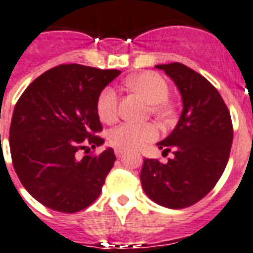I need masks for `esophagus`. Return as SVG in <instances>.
Here are the masks:
<instances>
[{"label": "esophagus", "instance_id": "obj_1", "mask_svg": "<svg viewBox=\"0 0 253 253\" xmlns=\"http://www.w3.org/2000/svg\"><path fill=\"white\" fill-rule=\"evenodd\" d=\"M114 153H116L117 157H122V156L125 155V151H123V149H120V148H116V149H114Z\"/></svg>", "mask_w": 253, "mask_h": 253}]
</instances>
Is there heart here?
Returning <instances> with one entry per match:
<instances>
[{"mask_svg":"<svg viewBox=\"0 0 253 253\" xmlns=\"http://www.w3.org/2000/svg\"><path fill=\"white\" fill-rule=\"evenodd\" d=\"M131 89L140 93L151 104V110L157 118L166 120L173 114V108L168 101L169 84L160 74L144 71L126 80ZM98 118L104 123H113L118 117V94L113 87H105L100 92L96 101ZM159 135L153 123L126 122L116 127L109 133V141L120 149H137L148 141L155 140Z\"/></svg>","mask_w":253,"mask_h":253,"instance_id":"1","label":"heart"}]
</instances>
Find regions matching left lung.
<instances>
[{
  "label": "left lung",
  "mask_w": 253,
  "mask_h": 253,
  "mask_svg": "<svg viewBox=\"0 0 253 253\" xmlns=\"http://www.w3.org/2000/svg\"><path fill=\"white\" fill-rule=\"evenodd\" d=\"M179 88L183 110L174 131L160 141L162 164L144 159L140 182L148 198L170 209H183L205 198L217 184L230 157L233 122L226 104L209 80L179 62L157 65Z\"/></svg>",
  "instance_id": "obj_1"
}]
</instances>
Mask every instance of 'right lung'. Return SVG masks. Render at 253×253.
<instances>
[{
	"label": "right lung",
	"instance_id": "right-lung-1",
	"mask_svg": "<svg viewBox=\"0 0 253 253\" xmlns=\"http://www.w3.org/2000/svg\"><path fill=\"white\" fill-rule=\"evenodd\" d=\"M121 74L78 63L59 65L32 82L16 101L10 153L16 175L32 198L53 211L75 213L100 196L116 155L79 151L104 143L96 110L100 92Z\"/></svg>",
	"mask_w": 253,
	"mask_h": 253
}]
</instances>
